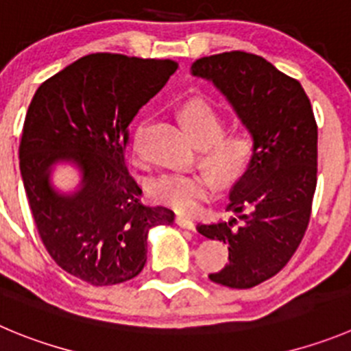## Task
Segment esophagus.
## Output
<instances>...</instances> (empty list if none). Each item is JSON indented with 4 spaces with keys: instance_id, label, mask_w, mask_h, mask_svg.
I'll use <instances>...</instances> for the list:
<instances>
[{
    "instance_id": "1",
    "label": "esophagus",
    "mask_w": 351,
    "mask_h": 351,
    "mask_svg": "<svg viewBox=\"0 0 351 351\" xmlns=\"http://www.w3.org/2000/svg\"><path fill=\"white\" fill-rule=\"evenodd\" d=\"M175 221L178 227L186 228V230H195V223L191 220V218H185V216H176Z\"/></svg>"
}]
</instances>
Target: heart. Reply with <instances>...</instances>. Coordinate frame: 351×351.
I'll return each instance as SVG.
<instances>
[{"label":"heart","instance_id":"obj_1","mask_svg":"<svg viewBox=\"0 0 351 351\" xmlns=\"http://www.w3.org/2000/svg\"><path fill=\"white\" fill-rule=\"evenodd\" d=\"M178 117L191 138L201 147V160L221 183H234L250 169L256 143L247 131L225 133L220 110L204 98H191L178 110ZM149 195L159 204L182 215H192L215 191L206 173H160L147 183Z\"/></svg>","mask_w":351,"mask_h":351}]
</instances>
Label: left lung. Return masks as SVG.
Returning a JSON list of instances; mask_svg holds the SVG:
<instances>
[{"mask_svg":"<svg viewBox=\"0 0 351 351\" xmlns=\"http://www.w3.org/2000/svg\"><path fill=\"white\" fill-rule=\"evenodd\" d=\"M213 81L250 130L256 152L230 192L237 218L199 225L228 244V265L209 279L250 289L279 274L308 228L317 186V121L300 81L245 51L202 57L191 67Z\"/></svg>","mask_w":351,"mask_h":351,"instance_id":"8db88e82","label":"left lung"}]
</instances>
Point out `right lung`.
<instances>
[{
    "label": "right lung",
    "instance_id": "right-lung-1",
    "mask_svg": "<svg viewBox=\"0 0 351 351\" xmlns=\"http://www.w3.org/2000/svg\"><path fill=\"white\" fill-rule=\"evenodd\" d=\"M175 60L93 53L36 90L22 128L21 175L29 208L51 260L91 286L133 279L147 261V234L173 211L142 204L126 168L130 123L175 74ZM84 171L76 195L49 185L51 166Z\"/></svg>",
    "mask_w": 351,
    "mask_h": 351
}]
</instances>
